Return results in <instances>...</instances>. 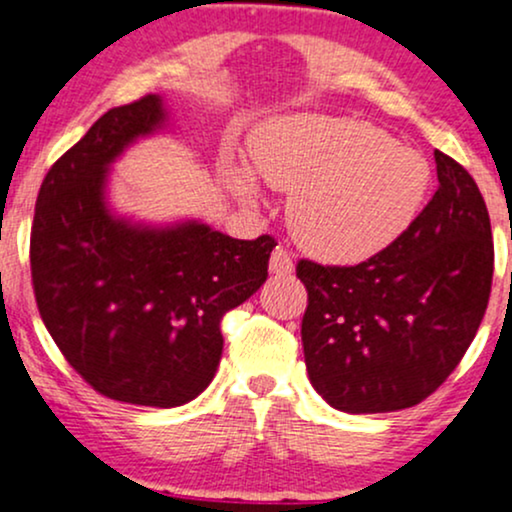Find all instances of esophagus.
Masks as SVG:
<instances>
[{"label":"esophagus","mask_w":512,"mask_h":512,"mask_svg":"<svg viewBox=\"0 0 512 512\" xmlns=\"http://www.w3.org/2000/svg\"><path fill=\"white\" fill-rule=\"evenodd\" d=\"M269 272H272L274 276H289L293 274V257L291 252L286 248H276L272 252V257H269Z\"/></svg>","instance_id":"1"}]
</instances>
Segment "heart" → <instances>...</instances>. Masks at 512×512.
<instances>
[{
    "label": "heart",
    "mask_w": 512,
    "mask_h": 512,
    "mask_svg": "<svg viewBox=\"0 0 512 512\" xmlns=\"http://www.w3.org/2000/svg\"><path fill=\"white\" fill-rule=\"evenodd\" d=\"M250 154L267 185L291 192L293 236L327 262H361L390 248L431 190V166L419 151L351 117H276L257 129ZM226 182L240 202H262L243 163H226Z\"/></svg>",
    "instance_id": "obj_1"
}]
</instances>
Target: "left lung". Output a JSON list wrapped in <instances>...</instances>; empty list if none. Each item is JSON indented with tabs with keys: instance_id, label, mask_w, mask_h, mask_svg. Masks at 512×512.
<instances>
[{
	"instance_id": "obj_1",
	"label": "left lung",
	"mask_w": 512,
	"mask_h": 512,
	"mask_svg": "<svg viewBox=\"0 0 512 512\" xmlns=\"http://www.w3.org/2000/svg\"><path fill=\"white\" fill-rule=\"evenodd\" d=\"M438 190L414 223L370 260H301V339L310 383L349 414L414 407L462 361L486 313L491 221L477 182L436 151Z\"/></svg>"
}]
</instances>
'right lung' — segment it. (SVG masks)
Segmentation results:
<instances>
[{
  "label": "right lung",
  "instance_id": "add662e5",
  "mask_svg": "<svg viewBox=\"0 0 512 512\" xmlns=\"http://www.w3.org/2000/svg\"><path fill=\"white\" fill-rule=\"evenodd\" d=\"M166 122L161 96L108 110L48 170L31 231L35 301L69 366L105 397L161 409L207 390L221 317L264 284L276 245L113 214L110 166Z\"/></svg>",
  "mask_w": 512,
  "mask_h": 512
}]
</instances>
